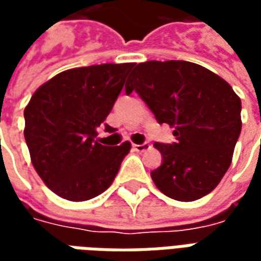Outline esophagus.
<instances>
[{
    "label": "esophagus",
    "instance_id": "obj_1",
    "mask_svg": "<svg viewBox=\"0 0 261 261\" xmlns=\"http://www.w3.org/2000/svg\"><path fill=\"white\" fill-rule=\"evenodd\" d=\"M133 148L136 149L137 152H144L145 149L149 148V144H148V142H142V144H133Z\"/></svg>",
    "mask_w": 261,
    "mask_h": 261
}]
</instances>
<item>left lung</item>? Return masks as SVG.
I'll return each mask as SVG.
<instances>
[{
	"mask_svg": "<svg viewBox=\"0 0 261 261\" xmlns=\"http://www.w3.org/2000/svg\"><path fill=\"white\" fill-rule=\"evenodd\" d=\"M136 91L159 124L173 127V144L155 142L162 165L155 186L177 201H194L218 186L242 130V103L232 86L201 65L170 60L137 64L125 93Z\"/></svg>",
	"mask_w": 261,
	"mask_h": 261,
	"instance_id": "left-lung-1",
	"label": "left lung"
}]
</instances>
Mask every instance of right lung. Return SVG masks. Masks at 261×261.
Returning a JSON list of instances; mask_svg holds the SVG:
<instances>
[{
    "instance_id": "add662e5",
    "label": "right lung",
    "mask_w": 261,
    "mask_h": 261,
    "mask_svg": "<svg viewBox=\"0 0 261 261\" xmlns=\"http://www.w3.org/2000/svg\"><path fill=\"white\" fill-rule=\"evenodd\" d=\"M134 63L67 69L37 89L25 108V140L44 185L69 201H86L112 183L131 144L106 147V120ZM106 130L112 131L110 125Z\"/></svg>"
}]
</instances>
